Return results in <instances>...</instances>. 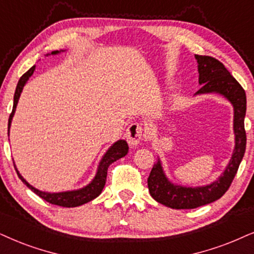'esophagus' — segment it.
Masks as SVG:
<instances>
[{
	"mask_svg": "<svg viewBox=\"0 0 254 254\" xmlns=\"http://www.w3.org/2000/svg\"><path fill=\"white\" fill-rule=\"evenodd\" d=\"M125 138L130 146H136L142 142L143 139V127L142 125L138 123H132L129 125L127 132H125Z\"/></svg>",
	"mask_w": 254,
	"mask_h": 254,
	"instance_id": "34e87169",
	"label": "esophagus"
}]
</instances>
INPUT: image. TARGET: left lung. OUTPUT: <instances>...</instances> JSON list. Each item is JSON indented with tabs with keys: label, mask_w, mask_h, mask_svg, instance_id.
Returning a JSON list of instances; mask_svg holds the SVG:
<instances>
[{
	"label": "left lung",
	"mask_w": 254,
	"mask_h": 254,
	"mask_svg": "<svg viewBox=\"0 0 254 254\" xmlns=\"http://www.w3.org/2000/svg\"><path fill=\"white\" fill-rule=\"evenodd\" d=\"M194 57L198 62L199 84L201 85L195 95L216 92L223 95L232 103L236 145L229 165L226 166L223 175L210 185L198 186V188H185V186L172 184L166 178L160 160L158 159L147 178L150 194L158 203L176 210H185V208L189 210V208L203 206L223 197L224 193L229 190L231 183L233 182L246 149V132L244 127L246 115L245 90L231 75L224 64L218 60L211 56L194 55Z\"/></svg>",
	"instance_id": "obj_1"
}]
</instances>
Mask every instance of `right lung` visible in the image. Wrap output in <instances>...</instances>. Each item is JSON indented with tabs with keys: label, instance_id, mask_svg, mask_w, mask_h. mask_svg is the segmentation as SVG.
I'll use <instances>...</instances> for the list:
<instances>
[{
	"label": "right lung",
	"instance_id": "1",
	"mask_svg": "<svg viewBox=\"0 0 254 254\" xmlns=\"http://www.w3.org/2000/svg\"><path fill=\"white\" fill-rule=\"evenodd\" d=\"M59 53L60 51L57 50L53 51L51 55H56V54ZM34 70H35V65L31 66L27 72L22 75L20 81L17 83V86H16L15 95H14V105H12V111L10 116H9V121H8V134H9V129H10V125H11L12 116H14L15 110H16V105H17L18 98H20L22 90H23V86L25 85V83H27L29 77L34 73ZM127 151H129V146H127V143L125 142V140L121 139L115 143L114 145L107 151V153L103 156V158H102L101 163H99L98 165L97 173H96L95 178L92 179V182L86 185L85 188L79 189V190L59 192V193H50V192L40 191L37 190V189H35L34 186H31L23 177H22L20 172H18L17 169H16V166H15V170L16 172H17V176L20 177L21 181L23 182L31 191L35 192L38 197L44 199V200L48 201V203L59 205V206H63V207H76V206H79V205L88 203V201L92 200V199H95L96 197H98V195L101 194V192L103 190L105 185V182H107L108 168L110 166V164H112V163L116 162L117 159L123 158V157L127 156Z\"/></svg>",
	"mask_w": 254,
	"mask_h": 254
}]
</instances>
